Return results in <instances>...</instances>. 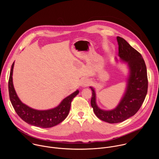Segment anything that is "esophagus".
Masks as SVG:
<instances>
[{
	"instance_id": "obj_1",
	"label": "esophagus",
	"mask_w": 159,
	"mask_h": 159,
	"mask_svg": "<svg viewBox=\"0 0 159 159\" xmlns=\"http://www.w3.org/2000/svg\"><path fill=\"white\" fill-rule=\"evenodd\" d=\"M90 81L89 79H84L82 80V81L80 82V86L82 88H85V87H88L90 85Z\"/></svg>"
}]
</instances>
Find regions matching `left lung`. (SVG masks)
Listing matches in <instances>:
<instances>
[{"label":"left lung","mask_w":159,"mask_h":159,"mask_svg":"<svg viewBox=\"0 0 159 159\" xmlns=\"http://www.w3.org/2000/svg\"><path fill=\"white\" fill-rule=\"evenodd\" d=\"M116 39L120 61L126 63L129 70L126 87L119 104L111 110L101 109L96 102L95 90L90 87L93 91L90 104L95 115L109 123L123 122L134 115L142 105L148 89L147 67L142 55L123 38L117 36Z\"/></svg>","instance_id":"1"}]
</instances>
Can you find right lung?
<instances>
[{
    "label": "right lung",
    "mask_w": 159,
    "mask_h": 159,
    "mask_svg": "<svg viewBox=\"0 0 159 159\" xmlns=\"http://www.w3.org/2000/svg\"><path fill=\"white\" fill-rule=\"evenodd\" d=\"M13 62L9 80V93L11 104L18 116L27 123L40 128H51L62 122L68 116L72 99L79 93V90L63 99L57 107L47 110H37L22 102L14 87L12 74Z\"/></svg>",
    "instance_id": "right-lung-1"
}]
</instances>
